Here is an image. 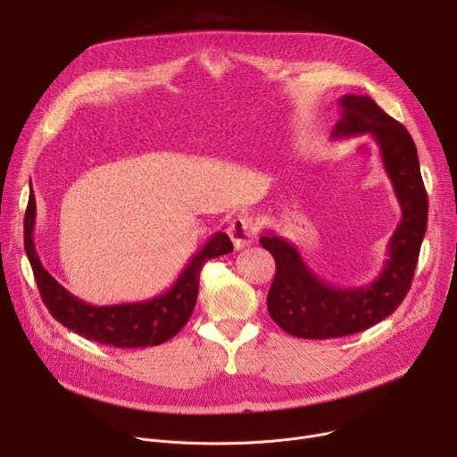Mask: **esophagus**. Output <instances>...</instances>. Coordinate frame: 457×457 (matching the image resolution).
Listing matches in <instances>:
<instances>
[{
    "mask_svg": "<svg viewBox=\"0 0 457 457\" xmlns=\"http://www.w3.org/2000/svg\"><path fill=\"white\" fill-rule=\"evenodd\" d=\"M229 237H231L237 249H242V247L249 245L256 237L254 219L249 217V215H238L237 219H233L231 226H229Z\"/></svg>",
    "mask_w": 457,
    "mask_h": 457,
    "instance_id": "1",
    "label": "esophagus"
}]
</instances>
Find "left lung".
<instances>
[{
	"instance_id": "8db88e82",
	"label": "left lung",
	"mask_w": 457,
	"mask_h": 457,
	"mask_svg": "<svg viewBox=\"0 0 457 457\" xmlns=\"http://www.w3.org/2000/svg\"><path fill=\"white\" fill-rule=\"evenodd\" d=\"M333 139L369 134L395 187L402 220L388 240L381 273L367 286L337 287L312 273L295 244L268 231V249L277 273L268 293V311L286 333L307 340L342 338L365 331L393 314L411 289L427 231L428 199L416 145L407 128L385 113L369 96H344Z\"/></svg>"
}]
</instances>
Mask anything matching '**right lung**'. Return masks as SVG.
<instances>
[{
	"instance_id": "obj_1",
	"label": "right lung",
	"mask_w": 457,
	"mask_h": 457,
	"mask_svg": "<svg viewBox=\"0 0 457 457\" xmlns=\"http://www.w3.org/2000/svg\"><path fill=\"white\" fill-rule=\"evenodd\" d=\"M34 224L36 199L30 193L25 213V251L48 312L79 337L119 349L154 347L173 338L193 312L204 264L233 251L229 237L219 231L191 256L166 293L143 302L92 305L69 293L43 268L34 245Z\"/></svg>"
}]
</instances>
